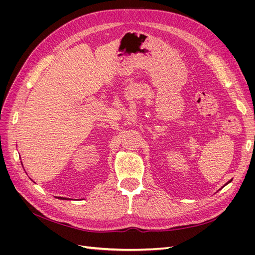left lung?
I'll use <instances>...</instances> for the list:
<instances>
[{
  "label": "left lung",
  "instance_id": "obj_1",
  "mask_svg": "<svg viewBox=\"0 0 255 255\" xmlns=\"http://www.w3.org/2000/svg\"><path fill=\"white\" fill-rule=\"evenodd\" d=\"M230 182H231V181H230ZM227 184H229V182H228V183H227ZM227 184H226V185H227Z\"/></svg>",
  "mask_w": 255,
  "mask_h": 255
}]
</instances>
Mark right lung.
<instances>
[{"mask_svg":"<svg viewBox=\"0 0 255 255\" xmlns=\"http://www.w3.org/2000/svg\"><path fill=\"white\" fill-rule=\"evenodd\" d=\"M58 199H63V200H65L66 198H61V197H58Z\"/></svg>","mask_w":255,"mask_h":255,"instance_id":"add662e5","label":"right lung"}]
</instances>
